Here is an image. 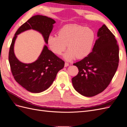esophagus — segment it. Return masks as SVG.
<instances>
[{
    "label": "esophagus",
    "instance_id": "obj_1",
    "mask_svg": "<svg viewBox=\"0 0 127 127\" xmlns=\"http://www.w3.org/2000/svg\"><path fill=\"white\" fill-rule=\"evenodd\" d=\"M69 65V64L68 63H64V67H66L68 66Z\"/></svg>",
    "mask_w": 127,
    "mask_h": 127
}]
</instances>
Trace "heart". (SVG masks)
Masks as SVG:
<instances>
[{
  "mask_svg": "<svg viewBox=\"0 0 127 127\" xmlns=\"http://www.w3.org/2000/svg\"><path fill=\"white\" fill-rule=\"evenodd\" d=\"M95 39V33L92 29L70 24L62 27L58 32V35H49L47 43L51 51L57 55H60L67 46L68 49L64 58L67 61H71L76 57L82 59L89 55Z\"/></svg>",
  "mask_w": 127,
  "mask_h": 127,
  "instance_id": "b5f03b06",
  "label": "heart"
}]
</instances>
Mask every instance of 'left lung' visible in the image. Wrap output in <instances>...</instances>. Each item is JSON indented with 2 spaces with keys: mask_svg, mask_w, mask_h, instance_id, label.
<instances>
[{
  "mask_svg": "<svg viewBox=\"0 0 127 127\" xmlns=\"http://www.w3.org/2000/svg\"><path fill=\"white\" fill-rule=\"evenodd\" d=\"M97 35L92 51L73 64L79 70L72 78L73 86L78 93L87 97L94 96L105 89L119 64V46L112 33L104 24Z\"/></svg>",
  "mask_w": 127,
  "mask_h": 127,
  "instance_id": "1",
  "label": "left lung"
}]
</instances>
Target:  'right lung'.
<instances>
[{
	"label": "right lung",
	"mask_w": 127,
	"mask_h": 127,
	"mask_svg": "<svg viewBox=\"0 0 127 127\" xmlns=\"http://www.w3.org/2000/svg\"><path fill=\"white\" fill-rule=\"evenodd\" d=\"M56 21L42 15L32 17L18 29L13 37L9 51V62L15 80L30 92L39 93L47 90L55 79L58 72L64 67V62L48 49L46 45L37 59L32 63H22L15 56L14 48L17 35L33 30L40 33L46 44Z\"/></svg>",
	"instance_id": "1"
}]
</instances>
